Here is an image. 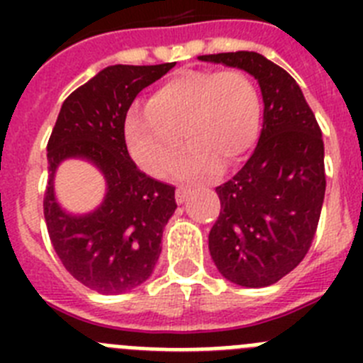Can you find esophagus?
Returning <instances> with one entry per match:
<instances>
[{
    "mask_svg": "<svg viewBox=\"0 0 363 363\" xmlns=\"http://www.w3.org/2000/svg\"><path fill=\"white\" fill-rule=\"evenodd\" d=\"M189 194H191V189H187V187L176 189V203H179V205L184 203V201L189 198Z\"/></svg>",
    "mask_w": 363,
    "mask_h": 363,
    "instance_id": "esophagus-1",
    "label": "esophagus"
}]
</instances>
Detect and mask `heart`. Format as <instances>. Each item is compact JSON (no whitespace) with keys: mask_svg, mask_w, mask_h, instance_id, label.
Returning a JSON list of instances; mask_svg holds the SVG:
<instances>
[{"mask_svg":"<svg viewBox=\"0 0 363 363\" xmlns=\"http://www.w3.org/2000/svg\"><path fill=\"white\" fill-rule=\"evenodd\" d=\"M259 125V96L245 72L236 69H185L150 96L149 105L130 112L127 143L133 158L152 176L174 167L184 138L191 143L174 174L205 179L243 160Z\"/></svg>","mask_w":363,"mask_h":363,"instance_id":"obj_1","label":"heart"}]
</instances>
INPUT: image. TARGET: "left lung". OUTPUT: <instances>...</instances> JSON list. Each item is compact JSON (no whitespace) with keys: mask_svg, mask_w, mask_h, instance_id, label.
I'll use <instances>...</instances> for the list:
<instances>
[{"mask_svg":"<svg viewBox=\"0 0 363 363\" xmlns=\"http://www.w3.org/2000/svg\"><path fill=\"white\" fill-rule=\"evenodd\" d=\"M200 60L245 70L262 91L258 145L234 178L216 187L221 211L209 251L229 281L267 287L289 274L313 243L325 196L322 130L293 76L262 54Z\"/></svg>","mask_w":363,"mask_h":363,"instance_id":"obj_1","label":"left lung"}]
</instances>
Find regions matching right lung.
I'll list each match as a JSON object with an SVG mask.
<instances>
[{"label": "right lung", "mask_w": 363, "mask_h": 363, "mask_svg": "<svg viewBox=\"0 0 363 363\" xmlns=\"http://www.w3.org/2000/svg\"><path fill=\"white\" fill-rule=\"evenodd\" d=\"M172 67L99 70L63 101L47 143L43 213L50 242L63 267L96 293H127L152 274L163 229L176 211L174 187L140 171L125 143V118L134 98ZM65 159H85L104 174L106 198L91 213H67L57 201L53 176Z\"/></svg>", "instance_id": "1"}]
</instances>
